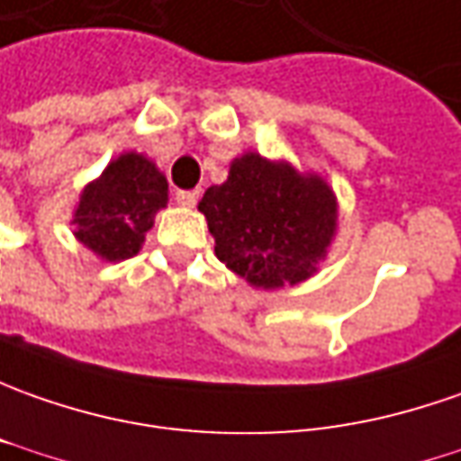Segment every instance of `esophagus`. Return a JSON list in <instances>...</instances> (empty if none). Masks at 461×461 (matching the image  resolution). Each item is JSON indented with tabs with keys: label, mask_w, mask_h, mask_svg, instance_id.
<instances>
[{
	"label": "esophagus",
	"mask_w": 461,
	"mask_h": 461,
	"mask_svg": "<svg viewBox=\"0 0 461 461\" xmlns=\"http://www.w3.org/2000/svg\"><path fill=\"white\" fill-rule=\"evenodd\" d=\"M177 203H180L182 208H194L197 205V193L182 190V193H177Z\"/></svg>",
	"instance_id": "34e87169"
}]
</instances>
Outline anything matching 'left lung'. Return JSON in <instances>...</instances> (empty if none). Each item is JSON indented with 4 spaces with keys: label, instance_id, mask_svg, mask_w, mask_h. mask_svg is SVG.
<instances>
[{
    "label": "left lung",
    "instance_id": "8db88e82",
    "mask_svg": "<svg viewBox=\"0 0 461 461\" xmlns=\"http://www.w3.org/2000/svg\"><path fill=\"white\" fill-rule=\"evenodd\" d=\"M197 210L215 238V256L253 289L296 286L317 274L338 233V197L317 172L243 151L223 185Z\"/></svg>",
    "mask_w": 461,
    "mask_h": 461
}]
</instances>
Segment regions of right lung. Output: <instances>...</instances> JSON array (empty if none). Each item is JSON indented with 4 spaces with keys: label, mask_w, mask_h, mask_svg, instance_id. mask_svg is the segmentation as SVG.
Here are the masks:
<instances>
[{
    "label": "right lung",
    "mask_w": 461,
    "mask_h": 461,
    "mask_svg": "<svg viewBox=\"0 0 461 461\" xmlns=\"http://www.w3.org/2000/svg\"><path fill=\"white\" fill-rule=\"evenodd\" d=\"M167 187L165 172L147 154L123 151L80 190L73 236L108 264L137 256L154 215L167 208Z\"/></svg>",
    "instance_id": "obj_1"
}]
</instances>
